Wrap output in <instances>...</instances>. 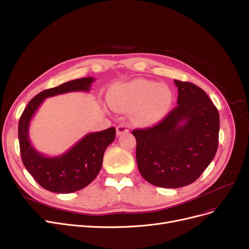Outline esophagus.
I'll use <instances>...</instances> for the list:
<instances>
[{
  "label": "esophagus",
  "instance_id": "34e87169",
  "mask_svg": "<svg viewBox=\"0 0 249 249\" xmlns=\"http://www.w3.org/2000/svg\"><path fill=\"white\" fill-rule=\"evenodd\" d=\"M116 130H117V135H122V134H124V133H128L129 129H128V126H127V125H125V124H120V125L117 126Z\"/></svg>",
  "mask_w": 249,
  "mask_h": 249
}]
</instances>
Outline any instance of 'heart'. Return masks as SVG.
Segmentation results:
<instances>
[{"label":"heart","mask_w":249,"mask_h":249,"mask_svg":"<svg viewBox=\"0 0 249 249\" xmlns=\"http://www.w3.org/2000/svg\"><path fill=\"white\" fill-rule=\"evenodd\" d=\"M107 100L116 111H132L135 122L154 124L169 112L173 103V92L166 85L137 78L114 85Z\"/></svg>","instance_id":"b5f03b06"}]
</instances>
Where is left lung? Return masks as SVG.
I'll list each match as a JSON object with an SVG mask.
<instances>
[{"instance_id": "1", "label": "left lung", "mask_w": 249, "mask_h": 249, "mask_svg": "<svg viewBox=\"0 0 249 249\" xmlns=\"http://www.w3.org/2000/svg\"><path fill=\"white\" fill-rule=\"evenodd\" d=\"M174 82L178 106L157 125L132 131L139 173L150 184L164 188L196 181L219 143V112L209 95L193 83Z\"/></svg>"}]
</instances>
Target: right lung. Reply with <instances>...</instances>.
I'll return each instance as SVG.
<instances>
[{
	"label": "right lung",
	"instance_id": "right-lung-1",
	"mask_svg": "<svg viewBox=\"0 0 249 249\" xmlns=\"http://www.w3.org/2000/svg\"><path fill=\"white\" fill-rule=\"evenodd\" d=\"M93 81V77H84L42 90L27 104L20 117L18 138L23 165L38 184L49 191L71 193L92 182L102 168L105 150L114 142L116 129L111 127L86 134L66 153L57 157H47L30 142L31 119L47 98L72 91H89Z\"/></svg>",
	"mask_w": 249,
	"mask_h": 249
}]
</instances>
